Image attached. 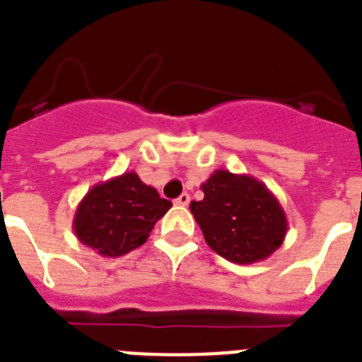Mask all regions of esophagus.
<instances>
[{
	"label": "esophagus",
	"instance_id": "34e87169",
	"mask_svg": "<svg viewBox=\"0 0 362 362\" xmlns=\"http://www.w3.org/2000/svg\"><path fill=\"white\" fill-rule=\"evenodd\" d=\"M175 204L176 206H187L189 204V195H187V193H182V195L175 200Z\"/></svg>",
	"mask_w": 362,
	"mask_h": 362
}]
</instances>
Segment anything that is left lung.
<instances>
[{
	"mask_svg": "<svg viewBox=\"0 0 362 362\" xmlns=\"http://www.w3.org/2000/svg\"><path fill=\"white\" fill-rule=\"evenodd\" d=\"M204 199L191 214L208 247L224 259L250 265L272 256L287 235V215L274 193L254 176L217 169L200 186Z\"/></svg>",
	"mask_w": 362,
	"mask_h": 362,
	"instance_id": "left-lung-1",
	"label": "left lung"
}]
</instances>
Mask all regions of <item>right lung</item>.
Returning <instances> with one entry per match:
<instances>
[{"label": "right lung", "mask_w": 362, "mask_h": 362, "mask_svg": "<svg viewBox=\"0 0 362 362\" xmlns=\"http://www.w3.org/2000/svg\"><path fill=\"white\" fill-rule=\"evenodd\" d=\"M134 171L95 184L78 202L73 232L103 257H119L141 247L171 208Z\"/></svg>", "instance_id": "add662e5"}]
</instances>
